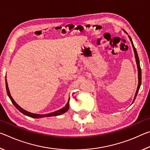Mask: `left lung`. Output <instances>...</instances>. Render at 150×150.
<instances>
[{"label":"left lung","instance_id":"1","mask_svg":"<svg viewBox=\"0 0 150 150\" xmlns=\"http://www.w3.org/2000/svg\"><path fill=\"white\" fill-rule=\"evenodd\" d=\"M128 37H129V38H130V40L132 44V47H133V48H134V54H135L136 61L137 66H138V88H137V91H136V95H135V96H134V100H133V103H134V101L135 100V99H136V97L137 95H138V91H139V87H140V85H141V83H142V73H141L140 65H139V61L138 55V54H137L136 50L135 47H134V44H133V42H132V40L131 38L130 37V35H128Z\"/></svg>","mask_w":150,"mask_h":150}]
</instances>
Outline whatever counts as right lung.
I'll list each match as a JSON object with an SVG mask.
<instances>
[{
  "label": "right lung",
  "instance_id": "obj_1",
  "mask_svg": "<svg viewBox=\"0 0 150 150\" xmlns=\"http://www.w3.org/2000/svg\"><path fill=\"white\" fill-rule=\"evenodd\" d=\"M6 92L7 94H8V96H9L10 99H11V102L12 103V104L14 105L15 107H16L18 110L20 112H21L22 114H24V115H26L28 116H30V117L31 118H43V117H50V116H58V115H62V114L65 113V112H67L68 110V109H69V99L68 100V102L67 103V105H65V107H63V108L60 109L59 110H57L55 112H52V113H50V114H47V115H37V114H33L31 112H28L26 110H24L23 108H22L20 107V106H18L16 103V102L14 100L13 98L11 95V93H10V91L8 89V84H7V81H6Z\"/></svg>",
  "mask_w": 150,
  "mask_h": 150
}]
</instances>
